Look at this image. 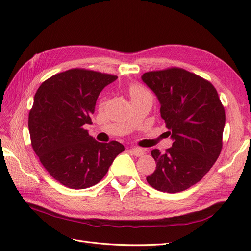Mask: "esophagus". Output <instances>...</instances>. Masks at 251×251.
Here are the masks:
<instances>
[{"mask_svg": "<svg viewBox=\"0 0 251 251\" xmlns=\"http://www.w3.org/2000/svg\"><path fill=\"white\" fill-rule=\"evenodd\" d=\"M130 151L136 157H140V156H142L144 154V151L142 149H139V148H132L130 150Z\"/></svg>", "mask_w": 251, "mask_h": 251, "instance_id": "esophagus-1", "label": "esophagus"}]
</instances>
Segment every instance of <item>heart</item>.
I'll use <instances>...</instances> for the list:
<instances>
[{
    "mask_svg": "<svg viewBox=\"0 0 251 251\" xmlns=\"http://www.w3.org/2000/svg\"><path fill=\"white\" fill-rule=\"evenodd\" d=\"M148 93L146 90H144L141 86L139 85H132L130 87V94L132 97L134 96H138V95H142V94H146Z\"/></svg>",
    "mask_w": 251,
    "mask_h": 251,
    "instance_id": "heart-1",
    "label": "heart"
}]
</instances>
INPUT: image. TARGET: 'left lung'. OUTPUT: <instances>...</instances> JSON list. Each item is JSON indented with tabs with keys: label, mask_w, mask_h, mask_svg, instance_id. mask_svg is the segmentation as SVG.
Wrapping results in <instances>:
<instances>
[{
	"label": "left lung",
	"mask_w": 251,
	"mask_h": 251,
	"mask_svg": "<svg viewBox=\"0 0 251 251\" xmlns=\"http://www.w3.org/2000/svg\"><path fill=\"white\" fill-rule=\"evenodd\" d=\"M141 78L158 97L174 140L165 153L151 151L156 170L147 181L163 193L183 192L204 177L221 153L224 107L211 82L182 68L150 71Z\"/></svg>",
	"instance_id": "left-lung-1"
}]
</instances>
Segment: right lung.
I'll return each mask as SVG.
<instances>
[{
    "mask_svg": "<svg viewBox=\"0 0 251 251\" xmlns=\"http://www.w3.org/2000/svg\"><path fill=\"white\" fill-rule=\"evenodd\" d=\"M116 75L67 70L45 80L34 95L28 127L34 153L52 178L69 188L97 184L125 151L118 141L98 142L83 128L92 124L98 95Z\"/></svg>",
    "mask_w": 251,
    "mask_h": 251,
    "instance_id": "right-lung-1",
    "label": "right lung"
}]
</instances>
